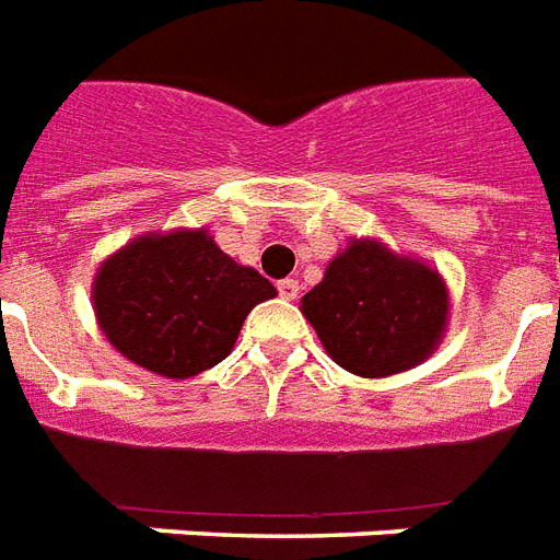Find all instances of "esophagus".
Wrapping results in <instances>:
<instances>
[{
	"instance_id": "esophagus-1",
	"label": "esophagus",
	"mask_w": 560,
	"mask_h": 560,
	"mask_svg": "<svg viewBox=\"0 0 560 560\" xmlns=\"http://www.w3.org/2000/svg\"><path fill=\"white\" fill-rule=\"evenodd\" d=\"M279 296L288 299V302H293V299L299 296V281L296 279L279 281Z\"/></svg>"
}]
</instances>
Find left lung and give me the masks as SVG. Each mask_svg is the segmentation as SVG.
Returning <instances> with one entry per match:
<instances>
[{
	"label": "left lung",
	"instance_id": "1",
	"mask_svg": "<svg viewBox=\"0 0 560 560\" xmlns=\"http://www.w3.org/2000/svg\"><path fill=\"white\" fill-rule=\"evenodd\" d=\"M299 311L337 366L389 377L421 366L442 346L451 290L433 264L395 253L377 237H351Z\"/></svg>",
	"mask_w": 560,
	"mask_h": 560
}]
</instances>
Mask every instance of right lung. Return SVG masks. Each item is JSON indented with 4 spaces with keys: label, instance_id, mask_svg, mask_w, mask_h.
<instances>
[{
    "label": "right lung",
    "instance_id": "add662e5",
    "mask_svg": "<svg viewBox=\"0 0 560 560\" xmlns=\"http://www.w3.org/2000/svg\"><path fill=\"white\" fill-rule=\"evenodd\" d=\"M272 296L270 281L229 258L206 226L144 232L92 279V311L109 346L171 381L229 358L246 314Z\"/></svg>",
    "mask_w": 560,
    "mask_h": 560
}]
</instances>
